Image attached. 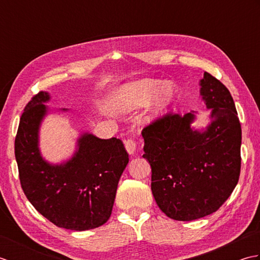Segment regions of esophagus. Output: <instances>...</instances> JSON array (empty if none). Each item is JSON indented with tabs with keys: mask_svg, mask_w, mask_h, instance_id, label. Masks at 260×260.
<instances>
[{
	"mask_svg": "<svg viewBox=\"0 0 260 260\" xmlns=\"http://www.w3.org/2000/svg\"><path fill=\"white\" fill-rule=\"evenodd\" d=\"M125 147H126L127 153H128L129 155H133V154L135 153V150H136V143L131 139L127 140L125 142Z\"/></svg>",
	"mask_w": 260,
	"mask_h": 260,
	"instance_id": "obj_1",
	"label": "esophagus"
}]
</instances>
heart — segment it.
<instances>
[{
	"instance_id": "heart-1",
	"label": "heart",
	"mask_w": 260,
	"mask_h": 260,
	"mask_svg": "<svg viewBox=\"0 0 260 260\" xmlns=\"http://www.w3.org/2000/svg\"><path fill=\"white\" fill-rule=\"evenodd\" d=\"M178 95V88L171 81L162 82L155 79H141L121 86L115 92L113 103L121 113L147 107L148 121L158 119L171 107Z\"/></svg>"
}]
</instances>
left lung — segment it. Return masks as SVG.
Instances as JSON below:
<instances>
[{
    "label": "left lung",
    "instance_id": "left-lung-1",
    "mask_svg": "<svg viewBox=\"0 0 260 260\" xmlns=\"http://www.w3.org/2000/svg\"><path fill=\"white\" fill-rule=\"evenodd\" d=\"M199 85L210 109L204 128L192 126L196 113L191 112L164 116L142 132L153 197L169 218L179 221L217 211L240 174L241 126L231 93L208 73Z\"/></svg>",
    "mask_w": 260,
    "mask_h": 260
}]
</instances>
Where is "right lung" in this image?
I'll use <instances>...</instances> for the list:
<instances>
[{"label": "right lung", "instance_id": "obj_1", "mask_svg": "<svg viewBox=\"0 0 260 260\" xmlns=\"http://www.w3.org/2000/svg\"><path fill=\"white\" fill-rule=\"evenodd\" d=\"M50 99L48 91L39 92L21 116L14 143L21 186L37 211L57 227L76 231L101 227L112 214L128 154L116 137L102 140L81 132L73 156L48 162L39 147V132L51 113L46 105Z\"/></svg>", "mask_w": 260, "mask_h": 260}]
</instances>
